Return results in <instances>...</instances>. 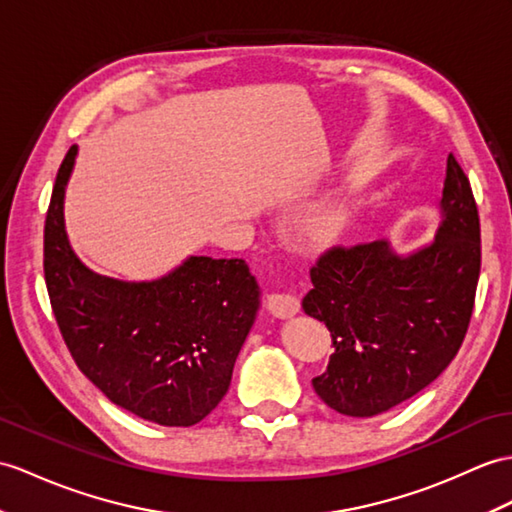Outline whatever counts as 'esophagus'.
Listing matches in <instances>:
<instances>
[{
	"label": "esophagus",
	"mask_w": 512,
	"mask_h": 512,
	"mask_svg": "<svg viewBox=\"0 0 512 512\" xmlns=\"http://www.w3.org/2000/svg\"><path fill=\"white\" fill-rule=\"evenodd\" d=\"M268 307L277 318H292V316L299 314L301 301L296 299L294 294H270L268 296Z\"/></svg>",
	"instance_id": "1"
}]
</instances>
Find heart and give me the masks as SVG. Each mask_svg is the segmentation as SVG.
Masks as SVG:
<instances>
[{"label":"heart","instance_id":"b5f03b06","mask_svg":"<svg viewBox=\"0 0 512 512\" xmlns=\"http://www.w3.org/2000/svg\"><path fill=\"white\" fill-rule=\"evenodd\" d=\"M347 211L349 200L344 192L320 198L316 205H312L310 211L305 213L301 224L303 237L312 244H329L331 240H336L340 231L344 229V222H347Z\"/></svg>","mask_w":512,"mask_h":512}]
</instances>
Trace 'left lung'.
<instances>
[{"label": "left lung", "instance_id": "1", "mask_svg": "<svg viewBox=\"0 0 512 512\" xmlns=\"http://www.w3.org/2000/svg\"><path fill=\"white\" fill-rule=\"evenodd\" d=\"M438 229L408 253L390 240L334 248L310 270L303 310L334 338L316 395L347 417L388 412L430 386L465 340L480 277V218L454 154Z\"/></svg>", "mask_w": 512, "mask_h": 512}]
</instances>
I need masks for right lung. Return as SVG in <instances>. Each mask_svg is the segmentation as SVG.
I'll return each mask as SVG.
<instances>
[{"label": "right lung", "instance_id": "add662e5", "mask_svg": "<svg viewBox=\"0 0 512 512\" xmlns=\"http://www.w3.org/2000/svg\"><path fill=\"white\" fill-rule=\"evenodd\" d=\"M76 157L71 146L56 174L43 242L47 292L67 349L115 406L159 425H194L231 386L261 305L257 279L244 259L205 255L152 281L98 275L65 229Z\"/></svg>", "mask_w": 512, "mask_h": 512}]
</instances>
